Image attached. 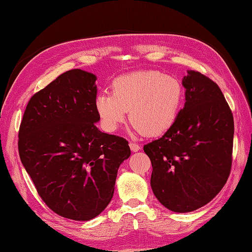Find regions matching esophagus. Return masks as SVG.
<instances>
[{
	"instance_id": "obj_1",
	"label": "esophagus",
	"mask_w": 252,
	"mask_h": 252,
	"mask_svg": "<svg viewBox=\"0 0 252 252\" xmlns=\"http://www.w3.org/2000/svg\"><path fill=\"white\" fill-rule=\"evenodd\" d=\"M129 145H130V148H131V151H132L133 153H136V152H138V151H140V149H141V147H140V145H138V144L130 143Z\"/></svg>"
}]
</instances>
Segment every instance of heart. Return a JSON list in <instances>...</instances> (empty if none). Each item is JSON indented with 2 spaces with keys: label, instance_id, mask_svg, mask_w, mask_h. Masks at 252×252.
<instances>
[{
  "label": "heart",
  "instance_id": "obj_1",
  "mask_svg": "<svg viewBox=\"0 0 252 252\" xmlns=\"http://www.w3.org/2000/svg\"><path fill=\"white\" fill-rule=\"evenodd\" d=\"M184 89L178 79L158 70H140L117 77L111 94L100 93L95 108L107 131H116L127 117L134 129L146 136H159L179 118Z\"/></svg>",
  "mask_w": 252,
  "mask_h": 252
}]
</instances>
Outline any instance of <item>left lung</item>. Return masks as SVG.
<instances>
[{
	"label": "left lung",
	"mask_w": 252,
	"mask_h": 252,
	"mask_svg": "<svg viewBox=\"0 0 252 252\" xmlns=\"http://www.w3.org/2000/svg\"><path fill=\"white\" fill-rule=\"evenodd\" d=\"M185 104L174 126L144 146L154 195L169 210L194 211L225 185L232 167L234 119L220 88L200 72L182 80Z\"/></svg>",
	"instance_id": "8db88e82"
}]
</instances>
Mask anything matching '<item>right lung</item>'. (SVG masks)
<instances>
[{
    "label": "right lung",
    "instance_id": "obj_1",
    "mask_svg": "<svg viewBox=\"0 0 252 252\" xmlns=\"http://www.w3.org/2000/svg\"><path fill=\"white\" fill-rule=\"evenodd\" d=\"M96 79L81 69L63 72L32 96L19 127V157L37 194L74 221L105 210L118 169L131 155L126 140L95 126Z\"/></svg>",
    "mask_w": 252,
    "mask_h": 252
}]
</instances>
